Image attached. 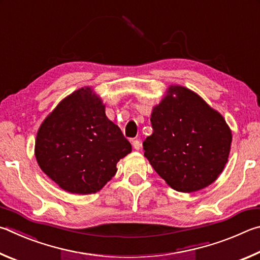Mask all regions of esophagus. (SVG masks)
Instances as JSON below:
<instances>
[{"label": "esophagus", "instance_id": "34e87169", "mask_svg": "<svg viewBox=\"0 0 260 260\" xmlns=\"http://www.w3.org/2000/svg\"><path fill=\"white\" fill-rule=\"evenodd\" d=\"M133 146H134V148L135 149H138L142 147V144H140V140H138V139H135V140H133Z\"/></svg>", "mask_w": 260, "mask_h": 260}]
</instances>
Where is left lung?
Segmentation results:
<instances>
[{
	"instance_id": "left-lung-1",
	"label": "left lung",
	"mask_w": 260,
	"mask_h": 260,
	"mask_svg": "<svg viewBox=\"0 0 260 260\" xmlns=\"http://www.w3.org/2000/svg\"><path fill=\"white\" fill-rule=\"evenodd\" d=\"M153 134L144 155L158 176L178 192L207 187L224 170L232 133L219 113L193 91L171 85L153 108Z\"/></svg>"
}]
</instances>
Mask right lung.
<instances>
[{
    "mask_svg": "<svg viewBox=\"0 0 260 260\" xmlns=\"http://www.w3.org/2000/svg\"><path fill=\"white\" fill-rule=\"evenodd\" d=\"M131 152L120 127L90 88L67 95L41 124L35 157L42 171L66 192L92 194L116 174V163Z\"/></svg>",
    "mask_w": 260,
    "mask_h": 260,
    "instance_id": "1",
    "label": "right lung"
}]
</instances>
